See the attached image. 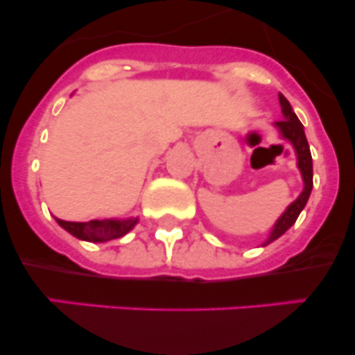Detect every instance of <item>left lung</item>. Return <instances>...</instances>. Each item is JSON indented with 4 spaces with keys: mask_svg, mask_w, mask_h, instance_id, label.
I'll return each instance as SVG.
<instances>
[{
    "mask_svg": "<svg viewBox=\"0 0 355 355\" xmlns=\"http://www.w3.org/2000/svg\"><path fill=\"white\" fill-rule=\"evenodd\" d=\"M279 103H281L282 107V114H284V120L281 121H275V127L279 129L281 136L284 139H288L289 143L293 144L296 151V157H298V168L302 172V178H303V183H305V188L303 191L300 193V197L282 212V216L277 219V223L273 225L272 232H270L268 239L266 242H263V245L270 244V242L277 241V239L284 235L286 232L295 225V221L298 219L300 212L303 211V207L306 205L310 197V191H312L313 187V171H312V155H310V146H309V141L305 137V130H303V125L302 121L298 120V116L295 114L293 111L291 104L289 101L286 99L282 94H279Z\"/></svg>",
    "mask_w": 355,
    "mask_h": 355,
    "instance_id": "left-lung-1",
    "label": "left lung"
}]
</instances>
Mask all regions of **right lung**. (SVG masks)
Returning <instances> with one entry per match:
<instances>
[{
  "label": "right lung",
  "instance_id": "right-lung-1",
  "mask_svg": "<svg viewBox=\"0 0 355 355\" xmlns=\"http://www.w3.org/2000/svg\"><path fill=\"white\" fill-rule=\"evenodd\" d=\"M57 223L62 226L64 230L69 232L73 237L80 239V241L89 242H107L120 239L123 235L129 234L134 226L137 225L139 218H129V219H92L87 223H74V221H64V219L55 218Z\"/></svg>",
  "mask_w": 355,
  "mask_h": 355
}]
</instances>
